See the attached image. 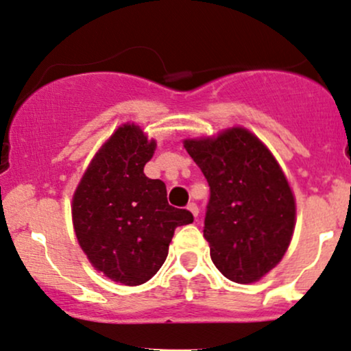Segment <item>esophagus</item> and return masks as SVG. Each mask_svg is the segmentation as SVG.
<instances>
[{
    "instance_id": "34e87169",
    "label": "esophagus",
    "mask_w": 351,
    "mask_h": 351,
    "mask_svg": "<svg viewBox=\"0 0 351 351\" xmlns=\"http://www.w3.org/2000/svg\"><path fill=\"white\" fill-rule=\"evenodd\" d=\"M188 210L197 219V215H199V207H197L196 202H189V204H188Z\"/></svg>"
}]
</instances>
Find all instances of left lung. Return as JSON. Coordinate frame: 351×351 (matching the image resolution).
Returning <instances> with one entry per match:
<instances>
[{"mask_svg":"<svg viewBox=\"0 0 351 351\" xmlns=\"http://www.w3.org/2000/svg\"><path fill=\"white\" fill-rule=\"evenodd\" d=\"M184 147L210 188L204 238L212 263L232 282H257L280 263L293 234L295 197L285 175L243 128L188 139Z\"/></svg>","mask_w":351,"mask_h":351,"instance_id":"obj_1","label":"left lung"}]
</instances>
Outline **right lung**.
I'll use <instances>...</instances> for the list:
<instances>
[{
	"instance_id": "add662e5",
	"label": "right lung",
	"mask_w": 351,
	"mask_h": 351,
	"mask_svg": "<svg viewBox=\"0 0 351 351\" xmlns=\"http://www.w3.org/2000/svg\"><path fill=\"white\" fill-rule=\"evenodd\" d=\"M155 141L124 124L99 150L73 197V223L90 264L113 282L141 285L165 263L176 227L193 223L167 201L165 183L144 175Z\"/></svg>"
}]
</instances>
